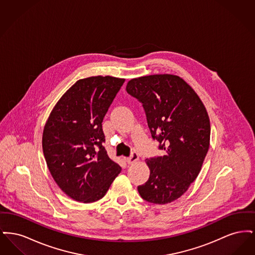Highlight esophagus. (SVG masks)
Instances as JSON below:
<instances>
[{
  "mask_svg": "<svg viewBox=\"0 0 255 255\" xmlns=\"http://www.w3.org/2000/svg\"><path fill=\"white\" fill-rule=\"evenodd\" d=\"M137 160H138V155L135 152L132 153L131 157L126 158V161H127L128 164H133L134 162H136Z\"/></svg>",
  "mask_w": 255,
  "mask_h": 255,
  "instance_id": "esophagus-1",
  "label": "esophagus"
}]
</instances>
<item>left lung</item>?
<instances>
[{
  "label": "left lung",
  "instance_id": "1",
  "mask_svg": "<svg viewBox=\"0 0 255 255\" xmlns=\"http://www.w3.org/2000/svg\"><path fill=\"white\" fill-rule=\"evenodd\" d=\"M126 90L142 103L152 137L165 151L163 157L146 159L150 176L137 191L149 203L169 204L202 169L210 144L207 111L193 88L175 74L133 78Z\"/></svg>",
  "mask_w": 255,
  "mask_h": 255
}]
</instances>
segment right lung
I'll return each mask as SVG.
<instances>
[{
    "mask_svg": "<svg viewBox=\"0 0 255 255\" xmlns=\"http://www.w3.org/2000/svg\"><path fill=\"white\" fill-rule=\"evenodd\" d=\"M124 78L90 76L77 80L49 114L42 136L53 180L74 201L94 203L108 191L122 167L108 157L102 122Z\"/></svg>",
    "mask_w": 255,
    "mask_h": 255,
    "instance_id": "1",
    "label": "right lung"
}]
</instances>
